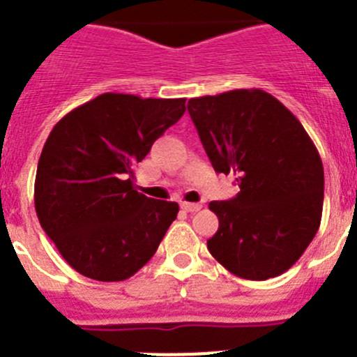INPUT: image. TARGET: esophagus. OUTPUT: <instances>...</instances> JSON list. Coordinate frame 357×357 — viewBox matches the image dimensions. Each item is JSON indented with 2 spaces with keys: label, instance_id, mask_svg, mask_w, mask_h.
<instances>
[{
  "label": "esophagus",
  "instance_id": "esophagus-1",
  "mask_svg": "<svg viewBox=\"0 0 357 357\" xmlns=\"http://www.w3.org/2000/svg\"><path fill=\"white\" fill-rule=\"evenodd\" d=\"M181 207L185 211V213H197V211L202 209L200 204H191V202H182Z\"/></svg>",
  "mask_w": 357,
  "mask_h": 357
}]
</instances>
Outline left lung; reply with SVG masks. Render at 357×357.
I'll return each instance as SVG.
<instances>
[{
  "instance_id": "1",
  "label": "left lung",
  "mask_w": 357,
  "mask_h": 357,
  "mask_svg": "<svg viewBox=\"0 0 357 357\" xmlns=\"http://www.w3.org/2000/svg\"><path fill=\"white\" fill-rule=\"evenodd\" d=\"M188 112L216 173L239 193L211 202L218 232L207 248L230 273L266 280L284 273L313 241L324 207V166L301 121L272 94L236 89L191 98Z\"/></svg>"
}]
</instances>
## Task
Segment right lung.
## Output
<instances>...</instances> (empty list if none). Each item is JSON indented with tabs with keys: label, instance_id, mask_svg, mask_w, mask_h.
I'll return each instance as SVG.
<instances>
[{
	"label": "right lung",
	"instance_id": "1",
	"mask_svg": "<svg viewBox=\"0 0 357 357\" xmlns=\"http://www.w3.org/2000/svg\"><path fill=\"white\" fill-rule=\"evenodd\" d=\"M184 103L105 93L50 132L37 164V218L78 273L125 280L159 248L178 204L137 193L134 166L182 118Z\"/></svg>",
	"mask_w": 357,
	"mask_h": 357
}]
</instances>
